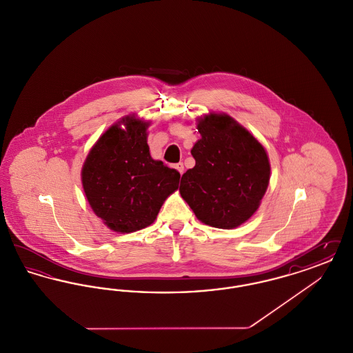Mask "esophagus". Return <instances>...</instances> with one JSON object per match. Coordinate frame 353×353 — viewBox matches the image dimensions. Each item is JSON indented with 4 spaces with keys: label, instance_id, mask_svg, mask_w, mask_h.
<instances>
[{
    "label": "esophagus",
    "instance_id": "obj_1",
    "mask_svg": "<svg viewBox=\"0 0 353 353\" xmlns=\"http://www.w3.org/2000/svg\"><path fill=\"white\" fill-rule=\"evenodd\" d=\"M174 168L177 169V170L180 172V174H183V173H184V164H183V163L176 164V165H174Z\"/></svg>",
    "mask_w": 353,
    "mask_h": 353
}]
</instances>
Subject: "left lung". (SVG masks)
<instances>
[{
	"instance_id": "left-lung-1",
	"label": "left lung",
	"mask_w": 353,
	"mask_h": 353,
	"mask_svg": "<svg viewBox=\"0 0 353 353\" xmlns=\"http://www.w3.org/2000/svg\"><path fill=\"white\" fill-rule=\"evenodd\" d=\"M196 165L181 177V197L203 223L233 229L252 217L270 181L269 157L249 131L228 115L199 121Z\"/></svg>"
}]
</instances>
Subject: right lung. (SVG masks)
Segmentation results:
<instances>
[{"mask_svg":"<svg viewBox=\"0 0 353 353\" xmlns=\"http://www.w3.org/2000/svg\"><path fill=\"white\" fill-rule=\"evenodd\" d=\"M112 125L88 153L82 184L92 210L119 233L150 226L168 197L179 188L180 173L153 160L147 127L137 119Z\"/></svg>","mask_w":353,"mask_h":353,"instance_id":"add662e5","label":"right lung"}]
</instances>
